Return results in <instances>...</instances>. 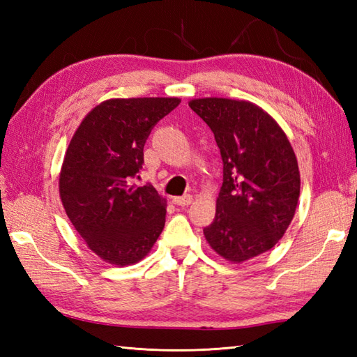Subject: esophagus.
Returning a JSON list of instances; mask_svg holds the SVG:
<instances>
[{
    "instance_id": "1",
    "label": "esophagus",
    "mask_w": 357,
    "mask_h": 357,
    "mask_svg": "<svg viewBox=\"0 0 357 357\" xmlns=\"http://www.w3.org/2000/svg\"><path fill=\"white\" fill-rule=\"evenodd\" d=\"M173 202L176 204V206H181V207H188L193 202V196L192 195L179 196V198H173Z\"/></svg>"
}]
</instances>
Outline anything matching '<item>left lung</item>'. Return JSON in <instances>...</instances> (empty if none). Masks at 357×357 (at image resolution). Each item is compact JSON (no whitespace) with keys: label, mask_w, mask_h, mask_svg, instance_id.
I'll return each mask as SVG.
<instances>
[{"label":"left lung","mask_w":357,"mask_h":357,"mask_svg":"<svg viewBox=\"0 0 357 357\" xmlns=\"http://www.w3.org/2000/svg\"><path fill=\"white\" fill-rule=\"evenodd\" d=\"M190 109L211 128L224 162L208 245L241 264L268 252L291 224L301 193L298 159L285 132L259 105L230 98H195Z\"/></svg>","instance_id":"8db88e82"}]
</instances>
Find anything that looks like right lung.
Returning <instances> with one entry per match:
<instances>
[{"instance_id":"obj_1","label":"right lung","mask_w":357,"mask_h":357,"mask_svg":"<svg viewBox=\"0 0 357 357\" xmlns=\"http://www.w3.org/2000/svg\"><path fill=\"white\" fill-rule=\"evenodd\" d=\"M179 98H110L75 130L59 172V198L75 230L102 261L126 267L144 259L165 224L167 201L136 187L151 128Z\"/></svg>"}]
</instances>
